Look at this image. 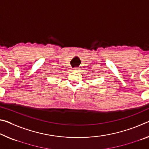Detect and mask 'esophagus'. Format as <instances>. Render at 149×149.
I'll return each mask as SVG.
<instances>
[{
	"instance_id": "34e87169",
	"label": "esophagus",
	"mask_w": 149,
	"mask_h": 149,
	"mask_svg": "<svg viewBox=\"0 0 149 149\" xmlns=\"http://www.w3.org/2000/svg\"><path fill=\"white\" fill-rule=\"evenodd\" d=\"M78 69H79V68H78L76 67V68H74V71H77V70H78Z\"/></svg>"
}]
</instances>
